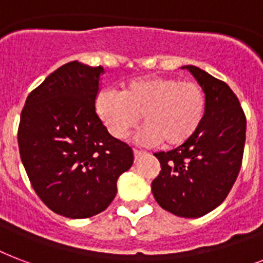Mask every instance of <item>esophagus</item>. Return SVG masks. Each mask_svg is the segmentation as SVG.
I'll use <instances>...</instances> for the list:
<instances>
[{
    "label": "esophagus",
    "mask_w": 263,
    "mask_h": 263,
    "mask_svg": "<svg viewBox=\"0 0 263 263\" xmlns=\"http://www.w3.org/2000/svg\"><path fill=\"white\" fill-rule=\"evenodd\" d=\"M143 152H140V150H134V156H135V160H138L139 157H142L143 156Z\"/></svg>",
    "instance_id": "esophagus-1"
}]
</instances>
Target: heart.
<instances>
[{
  "mask_svg": "<svg viewBox=\"0 0 263 263\" xmlns=\"http://www.w3.org/2000/svg\"><path fill=\"white\" fill-rule=\"evenodd\" d=\"M96 111L114 138L124 139L139 123L138 134L143 145L178 146L193 135L203 121L205 92L192 80L168 76H145L131 80L120 93L102 91Z\"/></svg>",
  "mask_w": 263,
  "mask_h": 263,
  "instance_id": "b5f03b06",
  "label": "heart"
}]
</instances>
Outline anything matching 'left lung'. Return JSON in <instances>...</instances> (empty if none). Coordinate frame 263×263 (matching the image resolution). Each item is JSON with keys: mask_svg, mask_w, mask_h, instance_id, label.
I'll return each instance as SVG.
<instances>
[{"mask_svg": "<svg viewBox=\"0 0 263 263\" xmlns=\"http://www.w3.org/2000/svg\"><path fill=\"white\" fill-rule=\"evenodd\" d=\"M189 70L205 92L203 121L185 143L154 153L161 171L152 182L158 205L182 218H200L223 203L243 160L247 120L230 87L196 66Z\"/></svg>", "mask_w": 263, "mask_h": 263, "instance_id": "obj_1", "label": "left lung"}]
</instances>
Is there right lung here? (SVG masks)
<instances>
[{
    "instance_id": "1",
    "label": "right lung",
    "mask_w": 263,
    "mask_h": 263,
    "mask_svg": "<svg viewBox=\"0 0 263 263\" xmlns=\"http://www.w3.org/2000/svg\"><path fill=\"white\" fill-rule=\"evenodd\" d=\"M103 73L77 60L60 66L27 96L20 114V158L33 189L70 219L105 211L134 163L131 147L110 135L96 113Z\"/></svg>"
}]
</instances>
